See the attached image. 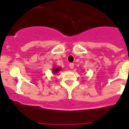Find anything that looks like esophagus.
Here are the masks:
<instances>
[{"instance_id": "obj_1", "label": "esophagus", "mask_w": 129, "mask_h": 129, "mask_svg": "<svg viewBox=\"0 0 129 129\" xmlns=\"http://www.w3.org/2000/svg\"><path fill=\"white\" fill-rule=\"evenodd\" d=\"M69 67H70V68H71V69H73V68H74V64L70 63L69 64Z\"/></svg>"}]
</instances>
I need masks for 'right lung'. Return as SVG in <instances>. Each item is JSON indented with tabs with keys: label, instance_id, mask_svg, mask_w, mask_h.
Returning a JSON list of instances; mask_svg holds the SVG:
<instances>
[{
	"label": "right lung",
	"instance_id": "obj_1",
	"mask_svg": "<svg viewBox=\"0 0 129 129\" xmlns=\"http://www.w3.org/2000/svg\"><path fill=\"white\" fill-rule=\"evenodd\" d=\"M61 67H53V68H52V72H53V74H57L58 72H59V71H61Z\"/></svg>",
	"mask_w": 129,
	"mask_h": 129
}]
</instances>
